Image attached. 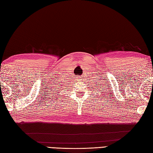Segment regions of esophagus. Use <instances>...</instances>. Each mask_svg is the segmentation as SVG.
I'll list each match as a JSON object with an SVG mask.
<instances>
[{"mask_svg": "<svg viewBox=\"0 0 153 153\" xmlns=\"http://www.w3.org/2000/svg\"><path fill=\"white\" fill-rule=\"evenodd\" d=\"M76 79H77V81H78V82H79V81L82 80V78H81V76H77L76 77Z\"/></svg>", "mask_w": 153, "mask_h": 153, "instance_id": "obj_1", "label": "esophagus"}]
</instances>
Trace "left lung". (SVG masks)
<instances>
[{"label":"left lung","instance_id":"obj_1","mask_svg":"<svg viewBox=\"0 0 153 153\" xmlns=\"http://www.w3.org/2000/svg\"><path fill=\"white\" fill-rule=\"evenodd\" d=\"M96 84V87H95V92L96 94L97 95H99V94H100V95H104V93H106L105 91H106V89L105 88V86H102L101 85H99V83H95Z\"/></svg>","mask_w":153,"mask_h":153}]
</instances>
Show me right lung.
Returning <instances> with one entry per match:
<instances>
[{
  "mask_svg": "<svg viewBox=\"0 0 153 153\" xmlns=\"http://www.w3.org/2000/svg\"><path fill=\"white\" fill-rule=\"evenodd\" d=\"M58 95H59V94H58Z\"/></svg>",
  "mask_w": 153,
  "mask_h": 153,
  "instance_id": "add662e5",
  "label": "right lung"
}]
</instances>
